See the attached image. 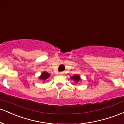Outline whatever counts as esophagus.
I'll return each instance as SVG.
<instances>
[{
    "label": "esophagus",
    "mask_w": 124,
    "mask_h": 124,
    "mask_svg": "<svg viewBox=\"0 0 124 124\" xmlns=\"http://www.w3.org/2000/svg\"><path fill=\"white\" fill-rule=\"evenodd\" d=\"M59 75H62V74H63V73H62V72H60V73H59Z\"/></svg>",
    "instance_id": "obj_1"
}]
</instances>
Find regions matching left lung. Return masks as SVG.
<instances>
[{"label":"left lung","instance_id":"obj_1","mask_svg":"<svg viewBox=\"0 0 124 124\" xmlns=\"http://www.w3.org/2000/svg\"><path fill=\"white\" fill-rule=\"evenodd\" d=\"M71 79H73V80H75L76 82H79V81L80 80V76H78V75H75V76L71 77Z\"/></svg>","mask_w":124,"mask_h":124}]
</instances>
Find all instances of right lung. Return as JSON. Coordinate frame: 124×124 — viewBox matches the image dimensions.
<instances>
[{
    "label": "right lung",
    "instance_id": "right-lung-1",
    "mask_svg": "<svg viewBox=\"0 0 124 124\" xmlns=\"http://www.w3.org/2000/svg\"><path fill=\"white\" fill-rule=\"evenodd\" d=\"M49 76H50V75H49V73H48L47 72H43V73H42V74H41V76L39 77V78H40L41 79H42V80H46V79H47L49 77Z\"/></svg>",
    "mask_w": 124,
    "mask_h": 124
}]
</instances>
